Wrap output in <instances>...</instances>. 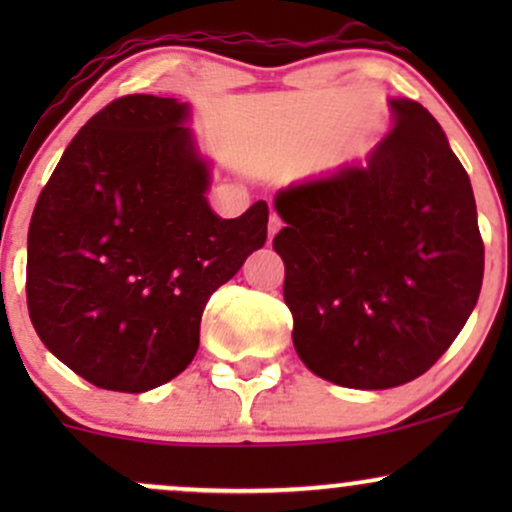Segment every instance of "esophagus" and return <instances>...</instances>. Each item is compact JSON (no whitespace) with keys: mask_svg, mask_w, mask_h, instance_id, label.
Returning a JSON list of instances; mask_svg holds the SVG:
<instances>
[{"mask_svg":"<svg viewBox=\"0 0 512 512\" xmlns=\"http://www.w3.org/2000/svg\"><path fill=\"white\" fill-rule=\"evenodd\" d=\"M281 226H284V223H281V219H279V216H276V214H272V216H269V243H272V240H274V236H276V233H279V231H281Z\"/></svg>","mask_w":512,"mask_h":512,"instance_id":"1","label":"esophagus"}]
</instances>
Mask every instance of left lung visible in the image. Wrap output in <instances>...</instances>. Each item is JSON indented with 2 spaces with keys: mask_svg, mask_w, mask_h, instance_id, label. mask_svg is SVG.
I'll list each match as a JSON object with an SVG mask.
<instances>
[{
  "mask_svg": "<svg viewBox=\"0 0 512 512\" xmlns=\"http://www.w3.org/2000/svg\"><path fill=\"white\" fill-rule=\"evenodd\" d=\"M387 103L392 129L366 161L274 197L296 354L354 390L424 375L462 332L484 279L467 170L424 105Z\"/></svg>",
  "mask_w": 512,
  "mask_h": 512,
  "instance_id": "8db88e82",
  "label": "left lung"
}]
</instances>
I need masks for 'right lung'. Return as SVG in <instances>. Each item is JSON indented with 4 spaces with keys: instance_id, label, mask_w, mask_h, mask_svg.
Here are the masks:
<instances>
[{
    "instance_id": "1",
    "label": "right lung",
    "mask_w": 512,
    "mask_h": 512,
    "mask_svg": "<svg viewBox=\"0 0 512 512\" xmlns=\"http://www.w3.org/2000/svg\"><path fill=\"white\" fill-rule=\"evenodd\" d=\"M190 105L134 93L67 146L28 228L26 298L43 344L91 385L146 392L190 366L211 293L267 240L269 207L207 202Z\"/></svg>"
}]
</instances>
